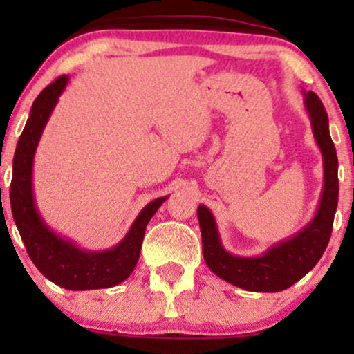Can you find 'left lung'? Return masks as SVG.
<instances>
[{
    "label": "left lung",
    "mask_w": 354,
    "mask_h": 354,
    "mask_svg": "<svg viewBox=\"0 0 354 354\" xmlns=\"http://www.w3.org/2000/svg\"><path fill=\"white\" fill-rule=\"evenodd\" d=\"M303 106L323 156V189L318 208L306 225L291 236L279 239L256 256L233 254L223 246L216 219L208 206H198L203 258L214 274L226 283L254 293H278L310 273L330 241L338 206V156L330 136V123L323 103L313 91H304Z\"/></svg>",
    "instance_id": "1"
}]
</instances>
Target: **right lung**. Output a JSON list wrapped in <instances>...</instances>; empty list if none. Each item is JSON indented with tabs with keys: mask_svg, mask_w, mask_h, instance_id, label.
<instances>
[{
	"mask_svg": "<svg viewBox=\"0 0 354 354\" xmlns=\"http://www.w3.org/2000/svg\"><path fill=\"white\" fill-rule=\"evenodd\" d=\"M70 83L64 75L44 88L31 106L13 158V180L10 188L11 211L28 254L35 266L64 290L86 291L111 288L124 281L140 259L145 230L149 219L168 196L149 201L140 211L128 233L109 250H86L71 238L63 236L44 221L35 200L33 165L44 126Z\"/></svg>",
	"mask_w": 354,
	"mask_h": 354,
	"instance_id": "obj_1",
	"label": "right lung"
}]
</instances>
